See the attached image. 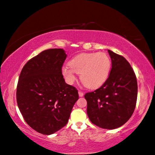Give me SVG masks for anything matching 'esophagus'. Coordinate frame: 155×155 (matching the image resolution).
Wrapping results in <instances>:
<instances>
[{
    "mask_svg": "<svg viewBox=\"0 0 155 155\" xmlns=\"http://www.w3.org/2000/svg\"><path fill=\"white\" fill-rule=\"evenodd\" d=\"M78 95H79V97H83L84 96V92H82V91H78Z\"/></svg>",
    "mask_w": 155,
    "mask_h": 155,
    "instance_id": "34e87169",
    "label": "esophagus"
}]
</instances>
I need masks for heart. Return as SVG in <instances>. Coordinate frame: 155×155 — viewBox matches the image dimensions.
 I'll use <instances>...</instances> for the list:
<instances>
[{"instance_id": "b5f03b06", "label": "heart", "mask_w": 155, "mask_h": 155, "mask_svg": "<svg viewBox=\"0 0 155 155\" xmlns=\"http://www.w3.org/2000/svg\"><path fill=\"white\" fill-rule=\"evenodd\" d=\"M111 60L103 52L81 53L71 59L69 64L62 68L63 77L67 84H72L76 74H80V79L87 88H97L101 86L109 77Z\"/></svg>"}]
</instances>
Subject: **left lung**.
Wrapping results in <instances>:
<instances>
[{
  "mask_svg": "<svg viewBox=\"0 0 155 155\" xmlns=\"http://www.w3.org/2000/svg\"><path fill=\"white\" fill-rule=\"evenodd\" d=\"M112 68L105 82L86 93L87 114L91 121L100 128L114 129L132 116L136 105L138 84L134 69L123 56L108 50Z\"/></svg>",
  "mask_w": 155,
  "mask_h": 155,
  "instance_id": "1",
  "label": "left lung"
}]
</instances>
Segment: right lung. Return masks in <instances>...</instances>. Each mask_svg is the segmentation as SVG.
I'll list each match as a JSON object with an SVG mask.
<instances>
[{
	"label": "right lung",
	"mask_w": 155,
	"mask_h": 155,
	"mask_svg": "<svg viewBox=\"0 0 155 155\" xmlns=\"http://www.w3.org/2000/svg\"><path fill=\"white\" fill-rule=\"evenodd\" d=\"M67 55L61 48L48 49L23 67L17 86V102L30 127L51 135L68 122L77 89L65 83L62 67Z\"/></svg>",
	"instance_id": "right-lung-1"
}]
</instances>
